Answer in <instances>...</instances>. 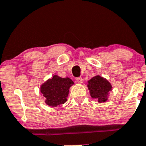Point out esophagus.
<instances>
[{"mask_svg": "<svg viewBox=\"0 0 146 146\" xmlns=\"http://www.w3.org/2000/svg\"><path fill=\"white\" fill-rule=\"evenodd\" d=\"M76 81H77V83H82L83 82V79L82 78V77H77V78H76Z\"/></svg>", "mask_w": 146, "mask_h": 146, "instance_id": "esophagus-1", "label": "esophagus"}]
</instances>
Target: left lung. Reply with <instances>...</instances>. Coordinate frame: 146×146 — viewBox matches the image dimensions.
<instances>
[{
	"label": "left lung",
	"mask_w": 146,
	"mask_h": 146,
	"mask_svg": "<svg viewBox=\"0 0 146 146\" xmlns=\"http://www.w3.org/2000/svg\"><path fill=\"white\" fill-rule=\"evenodd\" d=\"M88 88L92 98H98L99 102H104L107 100L108 92L112 89V86L108 80L98 75L88 82Z\"/></svg>",
	"instance_id": "1"
}]
</instances>
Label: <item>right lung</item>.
I'll list each match as a JSON object with an SVG mask.
<instances>
[{"label":"right lung","instance_id":"right-lung-1","mask_svg":"<svg viewBox=\"0 0 146 146\" xmlns=\"http://www.w3.org/2000/svg\"><path fill=\"white\" fill-rule=\"evenodd\" d=\"M74 84L69 78H62L55 75L42 84L41 92L46 98L45 102L51 107L65 103L67 101L69 87Z\"/></svg>","mask_w":146,"mask_h":146}]
</instances>
